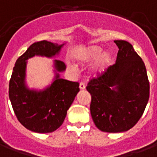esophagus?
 I'll return each instance as SVG.
<instances>
[{
	"instance_id": "1",
	"label": "esophagus",
	"mask_w": 157,
	"mask_h": 157,
	"mask_svg": "<svg viewBox=\"0 0 157 157\" xmlns=\"http://www.w3.org/2000/svg\"><path fill=\"white\" fill-rule=\"evenodd\" d=\"M85 87H86V85L84 84V83H83V82H80V83H79L80 90H84V89H85Z\"/></svg>"
}]
</instances>
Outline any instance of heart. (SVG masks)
Returning a JSON list of instances; mask_svg holds the SVG:
<instances>
[{
  "label": "heart",
  "instance_id": "heart-1",
  "mask_svg": "<svg viewBox=\"0 0 157 157\" xmlns=\"http://www.w3.org/2000/svg\"><path fill=\"white\" fill-rule=\"evenodd\" d=\"M103 52V48L99 45L88 47L78 53V59L81 63H90L95 60L92 67L94 74L98 75L105 73L110 66L112 62V52L109 51Z\"/></svg>",
  "mask_w": 157,
  "mask_h": 157
}]
</instances>
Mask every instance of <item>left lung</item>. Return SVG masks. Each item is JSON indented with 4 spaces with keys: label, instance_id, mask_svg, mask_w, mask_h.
Returning a JSON list of instances; mask_svg holds the SVG:
<instances>
[{
    "label": "left lung",
    "instance_id": "left-lung-1",
    "mask_svg": "<svg viewBox=\"0 0 157 157\" xmlns=\"http://www.w3.org/2000/svg\"><path fill=\"white\" fill-rule=\"evenodd\" d=\"M119 48L115 64L90 80V113L99 130L109 133L127 131L145 111L150 83L141 58L130 42L115 40Z\"/></svg>",
    "mask_w": 157,
    "mask_h": 157
}]
</instances>
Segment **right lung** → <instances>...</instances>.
<instances>
[{
	"mask_svg": "<svg viewBox=\"0 0 157 157\" xmlns=\"http://www.w3.org/2000/svg\"><path fill=\"white\" fill-rule=\"evenodd\" d=\"M48 41L34 42L15 63L9 83V98L15 115L27 130L36 133H50L63 123L67 109L79 91V83L61 78L59 72L66 69L60 60H54L56 76L52 84L42 90H29L26 85L27 60L34 56L52 58L62 47Z\"/></svg>",
	"mask_w": 157,
	"mask_h": 157,
	"instance_id": "add662e5",
	"label": "right lung"
}]
</instances>
